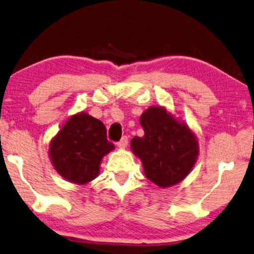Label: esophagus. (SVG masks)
Returning <instances> with one entry per match:
<instances>
[{"label": "esophagus", "instance_id": "34e87169", "mask_svg": "<svg viewBox=\"0 0 254 254\" xmlns=\"http://www.w3.org/2000/svg\"><path fill=\"white\" fill-rule=\"evenodd\" d=\"M127 144H128V137L124 136L123 139H121L119 142H118V147H119L120 149H125V148L127 147Z\"/></svg>", "mask_w": 254, "mask_h": 254}]
</instances>
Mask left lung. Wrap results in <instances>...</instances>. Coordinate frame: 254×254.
<instances>
[{
    "instance_id": "left-lung-1",
    "label": "left lung",
    "mask_w": 254,
    "mask_h": 254,
    "mask_svg": "<svg viewBox=\"0 0 254 254\" xmlns=\"http://www.w3.org/2000/svg\"><path fill=\"white\" fill-rule=\"evenodd\" d=\"M142 137L130 141L141 160L144 175L160 188L180 183L189 175L199 153L198 140L184 121L162 106H150L141 114Z\"/></svg>"
}]
</instances>
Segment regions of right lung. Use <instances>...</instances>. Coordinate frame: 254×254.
Masks as SVG:
<instances>
[{
	"label": "right lung",
	"instance_id": "obj_1",
	"mask_svg": "<svg viewBox=\"0 0 254 254\" xmlns=\"http://www.w3.org/2000/svg\"><path fill=\"white\" fill-rule=\"evenodd\" d=\"M114 148L105 125L80 112L71 115L51 140L49 157L59 175L81 186L99 175L101 160Z\"/></svg>",
	"mask_w": 254,
	"mask_h": 254
}]
</instances>
